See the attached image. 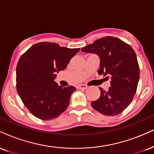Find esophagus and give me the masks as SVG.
Here are the masks:
<instances>
[{"mask_svg": "<svg viewBox=\"0 0 154 154\" xmlns=\"http://www.w3.org/2000/svg\"><path fill=\"white\" fill-rule=\"evenodd\" d=\"M87 88H88V86L86 85H79V86H77V89L79 90H85Z\"/></svg>", "mask_w": 154, "mask_h": 154, "instance_id": "obj_1", "label": "esophagus"}]
</instances>
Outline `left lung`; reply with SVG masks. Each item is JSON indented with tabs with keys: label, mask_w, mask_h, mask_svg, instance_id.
I'll list each match as a JSON object with an SVG mask.
<instances>
[{
	"label": "left lung",
	"mask_w": 154,
	"mask_h": 154,
	"mask_svg": "<svg viewBox=\"0 0 154 154\" xmlns=\"http://www.w3.org/2000/svg\"><path fill=\"white\" fill-rule=\"evenodd\" d=\"M81 51L99 56L98 74L110 78L108 90L99 88L100 97L92 102V107L105 116L121 113L132 101L139 80V66L134 50L120 38L105 36Z\"/></svg>",
	"instance_id": "1"
}]
</instances>
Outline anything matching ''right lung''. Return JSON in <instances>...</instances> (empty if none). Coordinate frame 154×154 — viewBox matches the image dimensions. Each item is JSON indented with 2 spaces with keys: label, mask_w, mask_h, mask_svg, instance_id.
I'll return each mask as SVG.
<instances>
[{
  "label": "right lung",
  "mask_w": 154,
  "mask_h": 154,
  "mask_svg": "<svg viewBox=\"0 0 154 154\" xmlns=\"http://www.w3.org/2000/svg\"><path fill=\"white\" fill-rule=\"evenodd\" d=\"M80 49L40 42L21 55L16 66V89L24 105L35 117L47 120L58 117L69 105L73 86L63 88L54 79L66 69Z\"/></svg>",
  "instance_id": "1"
}]
</instances>
